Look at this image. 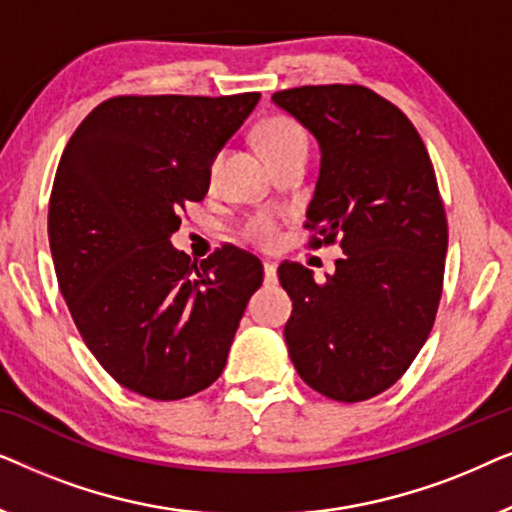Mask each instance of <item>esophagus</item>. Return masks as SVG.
Segmentation results:
<instances>
[{
	"label": "esophagus",
	"instance_id": "34e87169",
	"mask_svg": "<svg viewBox=\"0 0 512 512\" xmlns=\"http://www.w3.org/2000/svg\"><path fill=\"white\" fill-rule=\"evenodd\" d=\"M263 279L265 284H277V265L272 261L263 263Z\"/></svg>",
	"mask_w": 512,
	"mask_h": 512
}]
</instances>
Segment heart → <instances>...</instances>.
Returning <instances> with one entry per match:
<instances>
[{
  "label": "heart",
  "instance_id": "heart-1",
  "mask_svg": "<svg viewBox=\"0 0 512 512\" xmlns=\"http://www.w3.org/2000/svg\"><path fill=\"white\" fill-rule=\"evenodd\" d=\"M258 142H261L265 158L296 149L307 151L305 130L300 128L296 121H291V118H272V121L265 123L261 132H258ZM244 233H247L249 240L270 244L277 235V226L270 216H256V219H251L247 223V230H244Z\"/></svg>",
  "mask_w": 512,
  "mask_h": 512
}]
</instances>
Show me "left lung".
<instances>
[{
  "label": "left lung",
  "instance_id": "8db88e82",
  "mask_svg": "<svg viewBox=\"0 0 512 512\" xmlns=\"http://www.w3.org/2000/svg\"><path fill=\"white\" fill-rule=\"evenodd\" d=\"M272 102L319 144L312 247L338 240L345 254L324 284L279 265L293 300L286 347L314 391L366 401L410 368L438 312L447 221L431 158L408 116L363 86L291 88Z\"/></svg>",
  "mask_w": 512,
  "mask_h": 512
}]
</instances>
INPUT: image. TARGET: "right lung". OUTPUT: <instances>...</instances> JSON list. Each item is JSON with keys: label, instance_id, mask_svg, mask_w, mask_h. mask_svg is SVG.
I'll use <instances>...</instances> for the list:
<instances>
[{"label": "right lung", "instance_id": "right-lung-1", "mask_svg": "<svg viewBox=\"0 0 512 512\" xmlns=\"http://www.w3.org/2000/svg\"><path fill=\"white\" fill-rule=\"evenodd\" d=\"M258 100L111 97L62 153L48 202L62 298L100 366L139 396L179 401L207 389L263 282L247 251L221 247L198 265L170 242Z\"/></svg>", "mask_w": 512, "mask_h": 512}]
</instances>
